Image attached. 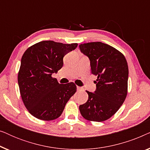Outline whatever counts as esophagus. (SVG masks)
<instances>
[{
  "instance_id": "1",
  "label": "esophagus",
  "mask_w": 150,
  "mask_h": 150,
  "mask_svg": "<svg viewBox=\"0 0 150 150\" xmlns=\"http://www.w3.org/2000/svg\"><path fill=\"white\" fill-rule=\"evenodd\" d=\"M83 89L82 87H79V86H77V90L78 91H82V90H83Z\"/></svg>"
}]
</instances>
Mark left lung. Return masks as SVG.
Listing matches in <instances>:
<instances>
[{
    "label": "left lung",
    "mask_w": 150,
    "mask_h": 150,
    "mask_svg": "<svg viewBox=\"0 0 150 150\" xmlns=\"http://www.w3.org/2000/svg\"><path fill=\"white\" fill-rule=\"evenodd\" d=\"M81 52L90 61L91 73L98 76L94 93L88 91L86 103L79 106L86 120L103 122L113 115L124 103L128 91V67L122 53L104 43L79 45Z\"/></svg>",
    "instance_id": "left-lung-1"
}]
</instances>
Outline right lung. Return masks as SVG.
Wrapping results in <instances>:
<instances>
[{
    "label": "right lung",
    "mask_w": 150,
    "mask_h": 150,
    "mask_svg": "<svg viewBox=\"0 0 150 150\" xmlns=\"http://www.w3.org/2000/svg\"><path fill=\"white\" fill-rule=\"evenodd\" d=\"M77 46L42 41L29 47L22 55L18 85L24 106L35 117L44 121L58 118L76 91L74 83L59 84L52 74L63 67V57Z\"/></svg>",
    "instance_id": "1"
}]
</instances>
